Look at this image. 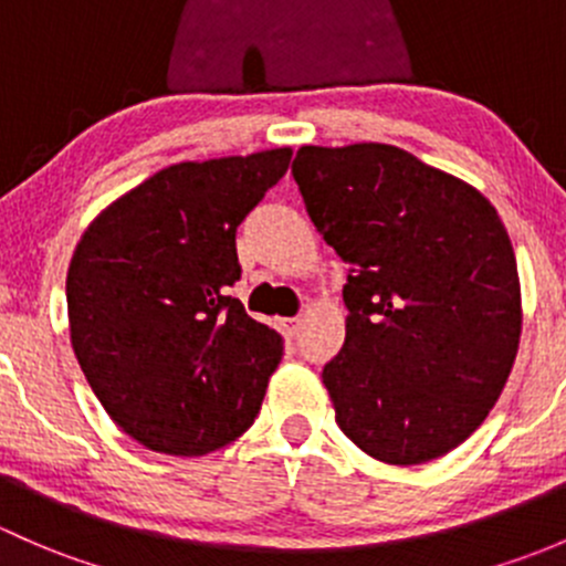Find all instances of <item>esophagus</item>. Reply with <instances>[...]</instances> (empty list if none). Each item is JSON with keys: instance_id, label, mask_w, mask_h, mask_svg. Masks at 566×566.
<instances>
[{"instance_id": "1", "label": "esophagus", "mask_w": 566, "mask_h": 566, "mask_svg": "<svg viewBox=\"0 0 566 566\" xmlns=\"http://www.w3.org/2000/svg\"><path fill=\"white\" fill-rule=\"evenodd\" d=\"M300 326H302V318H281V329L285 335L294 337L296 332H300Z\"/></svg>"}]
</instances>
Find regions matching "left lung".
<instances>
[{"mask_svg": "<svg viewBox=\"0 0 566 566\" xmlns=\"http://www.w3.org/2000/svg\"><path fill=\"white\" fill-rule=\"evenodd\" d=\"M291 171L348 264L346 343L322 373L337 424L389 465L447 455L496 406L521 343V277L499 212L392 144H307Z\"/></svg>", "mask_w": 566, "mask_h": 566, "instance_id": "1", "label": "left lung"}]
</instances>
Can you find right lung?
<instances>
[{"instance_id":"add662e5","label":"right lung","mask_w":566,"mask_h":566,"mask_svg":"<svg viewBox=\"0 0 566 566\" xmlns=\"http://www.w3.org/2000/svg\"><path fill=\"white\" fill-rule=\"evenodd\" d=\"M291 147L185 160L111 201L75 244V359L116 428L163 455H207L253 424L283 357L275 329L226 296L237 226Z\"/></svg>"}]
</instances>
